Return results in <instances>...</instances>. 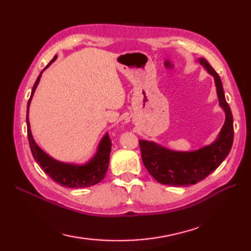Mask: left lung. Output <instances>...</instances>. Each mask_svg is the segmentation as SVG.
<instances>
[{"label":"left lung","instance_id":"8db88e82","mask_svg":"<svg viewBox=\"0 0 251 251\" xmlns=\"http://www.w3.org/2000/svg\"><path fill=\"white\" fill-rule=\"evenodd\" d=\"M199 63L215 79L219 105L226 113L225 124L215 142L191 152L173 151L153 142L139 140L145 167L158 183L164 185L188 186L196 184L223 163L233 144V117L226 101L222 79L206 59L199 58Z\"/></svg>","mask_w":251,"mask_h":251}]
</instances>
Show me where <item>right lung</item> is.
Returning a JSON list of instances; mask_svg holds the SVG:
<instances>
[{
	"label": "right lung",
	"mask_w": 251,
	"mask_h": 251,
	"mask_svg": "<svg viewBox=\"0 0 251 251\" xmlns=\"http://www.w3.org/2000/svg\"><path fill=\"white\" fill-rule=\"evenodd\" d=\"M56 58L57 56L55 55L51 62L45 67L44 70H46ZM44 70L41 71V73L44 72ZM41 73L37 77V79H36L34 87L32 89V94H30V98L27 102V137L32 154L35 158V161L38 163L40 168L42 170H45L46 174H48V176H50L53 181L58 183V184L62 186L71 188L93 186L104 179L105 174L107 172L109 153H111L112 150L111 138H109L108 134H105V136L101 139L99 146H98V150L95 156L91 158L88 163L84 165H75L58 162L56 160H54L51 156H49L46 152L42 151L37 146V144L35 143L32 132H30V126L28 121V107L30 104V100H32V98L34 96L36 87H37V85L39 83Z\"/></svg>",
	"instance_id": "right-lung-1"
}]
</instances>
